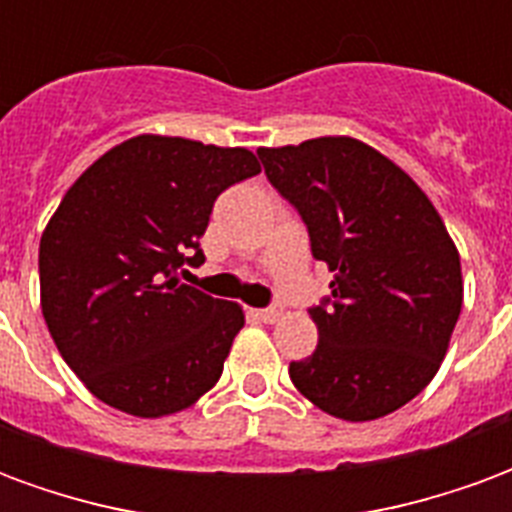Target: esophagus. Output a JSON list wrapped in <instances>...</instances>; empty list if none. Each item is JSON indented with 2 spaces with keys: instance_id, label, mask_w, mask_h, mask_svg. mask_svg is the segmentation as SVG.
Instances as JSON below:
<instances>
[{
  "instance_id": "obj_1",
  "label": "esophagus",
  "mask_w": 512,
  "mask_h": 512,
  "mask_svg": "<svg viewBox=\"0 0 512 512\" xmlns=\"http://www.w3.org/2000/svg\"><path fill=\"white\" fill-rule=\"evenodd\" d=\"M281 314H284V311H281V308H256V311H253V317H256V320H262V322H275L278 320V317H281Z\"/></svg>"
}]
</instances>
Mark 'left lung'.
<instances>
[{"instance_id": "obj_1", "label": "left lung", "mask_w": 512, "mask_h": 512, "mask_svg": "<svg viewBox=\"0 0 512 512\" xmlns=\"http://www.w3.org/2000/svg\"><path fill=\"white\" fill-rule=\"evenodd\" d=\"M295 206L331 297L308 314L317 350L289 364L295 389L344 422L397 411L436 378L463 306L455 242L419 184L355 137L259 148Z\"/></svg>"}]
</instances>
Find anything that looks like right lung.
I'll return each instance as SVG.
<instances>
[{
	"mask_svg": "<svg viewBox=\"0 0 512 512\" xmlns=\"http://www.w3.org/2000/svg\"><path fill=\"white\" fill-rule=\"evenodd\" d=\"M259 170L248 148L137 134L65 192L41 237V308L93 397L159 419L220 380L245 314L176 273L204 259L217 195Z\"/></svg>",
	"mask_w": 512,
	"mask_h": 512,
	"instance_id": "1",
	"label": "right lung"
}]
</instances>
